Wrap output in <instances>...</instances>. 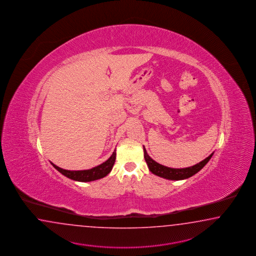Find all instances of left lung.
Here are the masks:
<instances>
[{"instance_id": "1", "label": "left lung", "mask_w": 256, "mask_h": 256, "mask_svg": "<svg viewBox=\"0 0 256 256\" xmlns=\"http://www.w3.org/2000/svg\"><path fill=\"white\" fill-rule=\"evenodd\" d=\"M143 150H144V158L148 164V170H150L155 176L162 177V178L168 179V180H184V179L193 176L194 174L198 172L199 170H201L204 165L208 162V160L211 159L212 155L214 154V152L211 154L208 157H206V159L200 162L198 164L188 167V168L176 169V168L166 167L164 165L160 164L158 162H156L154 160L152 159L148 156L145 147H143Z\"/></svg>"}]
</instances>
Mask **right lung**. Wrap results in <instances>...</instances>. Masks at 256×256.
Listing matches in <instances>:
<instances>
[{
    "label": "right lung",
    "instance_id": "add662e5",
    "mask_svg": "<svg viewBox=\"0 0 256 256\" xmlns=\"http://www.w3.org/2000/svg\"><path fill=\"white\" fill-rule=\"evenodd\" d=\"M116 150L113 154L110 156V158L102 162V164L96 166L89 170H64L62 168L58 167L57 165L52 164L53 167L58 170L60 174H62L64 176L68 177L70 179H72L74 181H79V182H91L94 180L101 179L102 177L106 176L108 174L111 172L113 166H114V162H116Z\"/></svg>",
    "mask_w": 256,
    "mask_h": 256
}]
</instances>
